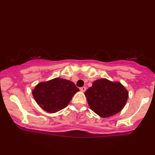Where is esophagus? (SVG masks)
Segmentation results:
<instances>
[{
	"mask_svg": "<svg viewBox=\"0 0 155 155\" xmlns=\"http://www.w3.org/2000/svg\"><path fill=\"white\" fill-rule=\"evenodd\" d=\"M80 91L81 92H85V90H86V87H80Z\"/></svg>",
	"mask_w": 155,
	"mask_h": 155,
	"instance_id": "1",
	"label": "esophagus"
}]
</instances>
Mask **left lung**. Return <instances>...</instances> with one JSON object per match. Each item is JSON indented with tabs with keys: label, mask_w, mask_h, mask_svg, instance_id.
Wrapping results in <instances>:
<instances>
[{
	"label": "left lung",
	"mask_w": 155,
	"mask_h": 155,
	"mask_svg": "<svg viewBox=\"0 0 155 155\" xmlns=\"http://www.w3.org/2000/svg\"><path fill=\"white\" fill-rule=\"evenodd\" d=\"M90 109L102 117H109L123 109L129 93L119 82L106 78L95 80L85 92Z\"/></svg>",
	"instance_id": "8db88e82"
}]
</instances>
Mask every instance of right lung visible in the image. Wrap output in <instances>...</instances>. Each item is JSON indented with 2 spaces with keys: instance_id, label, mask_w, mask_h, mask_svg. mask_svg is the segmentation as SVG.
Instances as JSON below:
<instances>
[{
  "instance_id": "1",
  "label": "right lung",
  "mask_w": 155,
  "mask_h": 155,
  "mask_svg": "<svg viewBox=\"0 0 155 155\" xmlns=\"http://www.w3.org/2000/svg\"><path fill=\"white\" fill-rule=\"evenodd\" d=\"M78 91L80 90L73 82L56 78L38 83L32 94L42 109L49 113H55L67 107Z\"/></svg>"
}]
</instances>
